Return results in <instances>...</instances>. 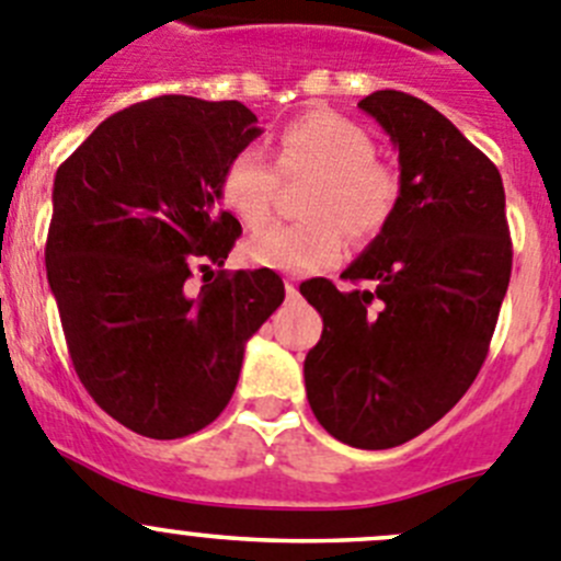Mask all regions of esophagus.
<instances>
[{"label": "esophagus", "instance_id": "1", "mask_svg": "<svg viewBox=\"0 0 561 561\" xmlns=\"http://www.w3.org/2000/svg\"><path fill=\"white\" fill-rule=\"evenodd\" d=\"M285 290H287V296H298V282L296 279H293V276H287V279H285Z\"/></svg>", "mask_w": 561, "mask_h": 561}]
</instances>
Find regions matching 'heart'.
<instances>
[{"label":"heart","instance_id":"obj_1","mask_svg":"<svg viewBox=\"0 0 561 561\" xmlns=\"http://www.w3.org/2000/svg\"><path fill=\"white\" fill-rule=\"evenodd\" d=\"M282 169L316 174L301 202L307 218L271 224L245 240V256L265 268L310 274L343 256L345 234L374 240L392 221L401 198L399 174L374 160V138L332 110L298 115L276 135ZM276 174L260 149H243L227 162L221 198L245 227L268 221Z\"/></svg>","mask_w":561,"mask_h":561}]
</instances>
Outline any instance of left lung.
Instances as JSON below:
<instances>
[{
  "instance_id": "obj_1",
  "label": "left lung",
  "mask_w": 561,
  "mask_h": 561,
  "mask_svg": "<svg viewBox=\"0 0 561 561\" xmlns=\"http://www.w3.org/2000/svg\"><path fill=\"white\" fill-rule=\"evenodd\" d=\"M399 149L392 221L345 268L298 287L323 334L305 359L307 401L332 437L396 448L446 415L473 385L512 274L504 182L446 115L401 91L359 102Z\"/></svg>"
}]
</instances>
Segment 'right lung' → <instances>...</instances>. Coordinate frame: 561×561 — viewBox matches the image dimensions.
Masks as SVG:
<instances>
[{"label": "right lung", "instance_id": "add662e5", "mask_svg": "<svg viewBox=\"0 0 561 561\" xmlns=\"http://www.w3.org/2000/svg\"><path fill=\"white\" fill-rule=\"evenodd\" d=\"M260 133L240 102L149 99L99 124L55 174L46 276L68 354L91 399L144 437L216 421L245 340L285 301L271 268L187 285L240 238L221 176Z\"/></svg>", "mask_w": 561, "mask_h": 561}]
</instances>
